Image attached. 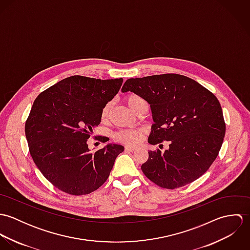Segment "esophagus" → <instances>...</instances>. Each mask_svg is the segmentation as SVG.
I'll return each mask as SVG.
<instances>
[{
	"instance_id": "1",
	"label": "esophagus",
	"mask_w": 250,
	"mask_h": 250,
	"mask_svg": "<svg viewBox=\"0 0 250 250\" xmlns=\"http://www.w3.org/2000/svg\"><path fill=\"white\" fill-rule=\"evenodd\" d=\"M137 149V147H135V146H131V145H126L125 146V150L126 151H129V152H133V151H135Z\"/></svg>"
}]
</instances>
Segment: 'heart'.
Returning a JSON list of instances; mask_svg holds the SVG:
<instances>
[{
	"instance_id": "1",
	"label": "heart",
	"mask_w": 250,
	"mask_h": 250,
	"mask_svg": "<svg viewBox=\"0 0 250 250\" xmlns=\"http://www.w3.org/2000/svg\"><path fill=\"white\" fill-rule=\"evenodd\" d=\"M125 101L127 105L131 107L135 112L138 111V109L142 105L145 104V101L143 98L137 94H128L125 97ZM110 111V103L106 104L101 111V119L102 121H106L108 118V114ZM144 135V130L143 129H122L117 131L114 134V139L119 143H125L134 145L140 143V141L143 139Z\"/></svg>"
}]
</instances>
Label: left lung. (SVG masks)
Here are the masks:
<instances>
[{
	"instance_id": "left-lung-1",
	"label": "left lung",
	"mask_w": 250,
	"mask_h": 250,
	"mask_svg": "<svg viewBox=\"0 0 250 250\" xmlns=\"http://www.w3.org/2000/svg\"><path fill=\"white\" fill-rule=\"evenodd\" d=\"M121 91H132L150 104L155 123L148 143H170L165 152H148L142 166L147 178L161 188L174 189L209 169L226 128L214 93L188 77L172 73L128 79Z\"/></svg>"
}]
</instances>
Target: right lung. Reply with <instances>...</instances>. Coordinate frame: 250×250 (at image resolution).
<instances>
[{
	"label": "right lung",
	"mask_w": 250,
	"mask_h": 250,
	"mask_svg": "<svg viewBox=\"0 0 250 250\" xmlns=\"http://www.w3.org/2000/svg\"><path fill=\"white\" fill-rule=\"evenodd\" d=\"M122 82V78L75 75L36 97L25 124L29 150L43 176L59 189L72 195L88 194L108 178L124 147L107 144L90 152L87 140L101 122L102 108L117 94Z\"/></svg>",
	"instance_id": "obj_1"
}]
</instances>
